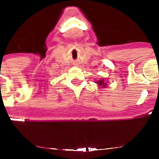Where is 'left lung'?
<instances>
[{
    "mask_svg": "<svg viewBox=\"0 0 159 159\" xmlns=\"http://www.w3.org/2000/svg\"><path fill=\"white\" fill-rule=\"evenodd\" d=\"M96 84H98L99 87H102V88H105V87L107 86L106 83L104 82V80H99L96 82Z\"/></svg>",
    "mask_w": 159,
    "mask_h": 159,
    "instance_id": "left-lung-1",
    "label": "left lung"
}]
</instances>
